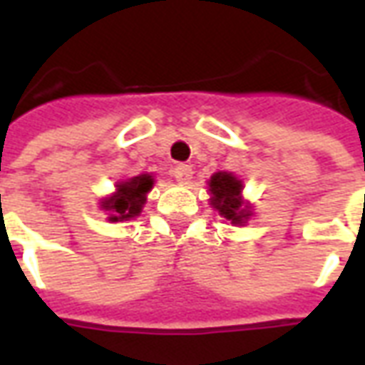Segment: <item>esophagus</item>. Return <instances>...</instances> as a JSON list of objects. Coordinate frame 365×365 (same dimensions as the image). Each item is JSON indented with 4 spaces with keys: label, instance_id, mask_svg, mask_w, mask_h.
<instances>
[{
    "label": "esophagus",
    "instance_id": "1",
    "mask_svg": "<svg viewBox=\"0 0 365 365\" xmlns=\"http://www.w3.org/2000/svg\"><path fill=\"white\" fill-rule=\"evenodd\" d=\"M191 175H193V168L190 164H178L174 168V178L180 183H190Z\"/></svg>",
    "mask_w": 365,
    "mask_h": 365
}]
</instances>
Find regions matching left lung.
I'll return each mask as SVG.
<instances>
[{
	"label": "left lung",
	"mask_w": 365,
	"mask_h": 365,
	"mask_svg": "<svg viewBox=\"0 0 365 365\" xmlns=\"http://www.w3.org/2000/svg\"><path fill=\"white\" fill-rule=\"evenodd\" d=\"M209 191H211V205L232 225L240 227L252 217L250 205H246L242 199V182L229 172H217L211 175Z\"/></svg>",
	"instance_id": "8db88e82"
}]
</instances>
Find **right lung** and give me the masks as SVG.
Here are the masks:
<instances>
[{
	"label": "right lung",
	"mask_w": 365,
	"mask_h": 365,
	"mask_svg": "<svg viewBox=\"0 0 365 365\" xmlns=\"http://www.w3.org/2000/svg\"><path fill=\"white\" fill-rule=\"evenodd\" d=\"M154 178L150 174H140L127 182L117 183V191L101 201V209L109 213V221H128L143 213L146 203V193L152 190Z\"/></svg>",
	"instance_id": "add662e5"
}]
</instances>
